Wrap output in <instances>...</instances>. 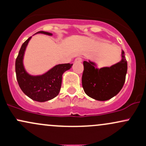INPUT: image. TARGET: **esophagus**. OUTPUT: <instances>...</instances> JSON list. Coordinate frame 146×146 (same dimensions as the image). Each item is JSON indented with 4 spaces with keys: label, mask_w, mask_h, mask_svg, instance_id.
I'll return each instance as SVG.
<instances>
[{
    "label": "esophagus",
    "mask_w": 146,
    "mask_h": 146,
    "mask_svg": "<svg viewBox=\"0 0 146 146\" xmlns=\"http://www.w3.org/2000/svg\"><path fill=\"white\" fill-rule=\"evenodd\" d=\"M82 62V59L80 57H78V58H75V62Z\"/></svg>",
    "instance_id": "1"
}]
</instances>
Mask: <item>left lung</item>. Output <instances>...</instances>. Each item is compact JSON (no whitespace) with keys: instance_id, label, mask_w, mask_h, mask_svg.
<instances>
[{"instance_id":"1","label":"left lung","mask_w":146,"mask_h":146,"mask_svg":"<svg viewBox=\"0 0 146 146\" xmlns=\"http://www.w3.org/2000/svg\"><path fill=\"white\" fill-rule=\"evenodd\" d=\"M121 58L119 62L100 69L95 67V63L84 61L82 83L88 96L99 101H106L118 94L124 84L128 69L123 51Z\"/></svg>"}]
</instances>
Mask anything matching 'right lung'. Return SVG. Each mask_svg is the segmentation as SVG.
I'll list each match as a JSON object with an SVG mask.
<instances>
[{
  "label": "right lung",
  "mask_w": 146,
  "mask_h": 146,
  "mask_svg": "<svg viewBox=\"0 0 146 146\" xmlns=\"http://www.w3.org/2000/svg\"><path fill=\"white\" fill-rule=\"evenodd\" d=\"M51 36V33L40 31L37 33ZM31 37L22 44L16 60V79L21 89L31 100L44 102L52 100L59 94L62 84V75L71 68L73 64H62L55 66L44 74L33 76L27 73L23 66V60L25 51Z\"/></svg>",
  "instance_id": "obj_1"
}]
</instances>
